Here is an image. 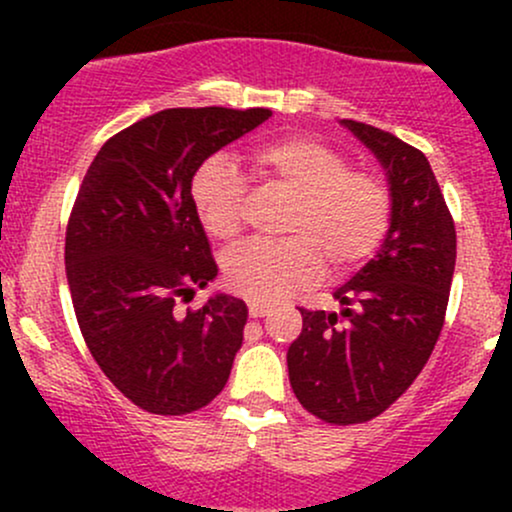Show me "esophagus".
Here are the masks:
<instances>
[{"label": "esophagus", "mask_w": 512, "mask_h": 512, "mask_svg": "<svg viewBox=\"0 0 512 512\" xmlns=\"http://www.w3.org/2000/svg\"><path fill=\"white\" fill-rule=\"evenodd\" d=\"M248 310H250V317H264L272 313V308H269L267 303H257V301H250Z\"/></svg>", "instance_id": "esophagus-1"}]
</instances>
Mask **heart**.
<instances>
[{"label": "heart", "mask_w": 512, "mask_h": 512, "mask_svg": "<svg viewBox=\"0 0 512 512\" xmlns=\"http://www.w3.org/2000/svg\"><path fill=\"white\" fill-rule=\"evenodd\" d=\"M274 190L293 199L281 243H248L228 252V289L257 303H274L325 274L366 262L390 223V195L375 175L349 170L342 151L315 137H284L250 156ZM192 204L211 238L228 240L243 226L245 182L221 158L192 178Z\"/></svg>", "instance_id": "obj_1"}]
</instances>
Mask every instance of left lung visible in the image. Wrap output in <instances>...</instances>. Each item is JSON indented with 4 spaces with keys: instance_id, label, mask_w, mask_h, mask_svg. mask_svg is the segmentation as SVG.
Instances as JSON below:
<instances>
[{
    "instance_id": "8db88e82",
    "label": "left lung",
    "mask_w": 512,
    "mask_h": 512,
    "mask_svg": "<svg viewBox=\"0 0 512 512\" xmlns=\"http://www.w3.org/2000/svg\"><path fill=\"white\" fill-rule=\"evenodd\" d=\"M342 125L378 158L390 190V226L378 255L334 291L339 310H305L289 346L298 402L327 424H363L407 392L426 366L448 308L455 223L431 163L395 134Z\"/></svg>"
}]
</instances>
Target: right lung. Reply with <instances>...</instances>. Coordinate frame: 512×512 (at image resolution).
<instances>
[{
  "instance_id": "1",
  "label": "right lung",
  "mask_w": 512,
  "mask_h": 512,
  "mask_svg": "<svg viewBox=\"0 0 512 512\" xmlns=\"http://www.w3.org/2000/svg\"><path fill=\"white\" fill-rule=\"evenodd\" d=\"M272 110L170 108L101 146L76 195L64 264L88 351L129 402L180 416L214 399L243 344L248 305L216 279L192 178L211 154L260 127Z\"/></svg>"
}]
</instances>
